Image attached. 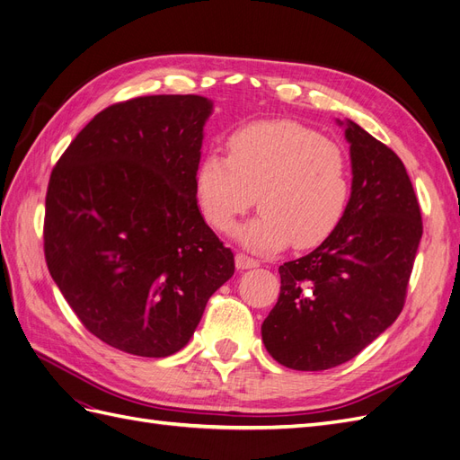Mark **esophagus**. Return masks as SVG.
Wrapping results in <instances>:
<instances>
[{"instance_id":"1","label":"esophagus","mask_w":460,"mask_h":460,"mask_svg":"<svg viewBox=\"0 0 460 460\" xmlns=\"http://www.w3.org/2000/svg\"><path fill=\"white\" fill-rule=\"evenodd\" d=\"M235 267H238L240 270L255 269V267H259V261L253 257H247L245 253H235Z\"/></svg>"}]
</instances>
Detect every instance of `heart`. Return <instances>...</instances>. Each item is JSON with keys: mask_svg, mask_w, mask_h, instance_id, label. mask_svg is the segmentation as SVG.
Masks as SVG:
<instances>
[{"mask_svg": "<svg viewBox=\"0 0 460 460\" xmlns=\"http://www.w3.org/2000/svg\"><path fill=\"white\" fill-rule=\"evenodd\" d=\"M228 157L208 153L193 172L198 208L208 226L230 234L255 201L261 213L240 228L252 252L323 243L351 201L345 149L294 120H262L230 134Z\"/></svg>", "mask_w": 460, "mask_h": 460, "instance_id": "obj_1", "label": "heart"}]
</instances>
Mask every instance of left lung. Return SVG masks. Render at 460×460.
<instances>
[{
	"instance_id": "left-lung-1",
	"label": "left lung",
	"mask_w": 460,
	"mask_h": 460,
	"mask_svg": "<svg viewBox=\"0 0 460 460\" xmlns=\"http://www.w3.org/2000/svg\"><path fill=\"white\" fill-rule=\"evenodd\" d=\"M345 137L349 207L314 252L278 269L280 297L261 326L272 358L294 370L343 365L395 323L422 238L420 205L402 161L353 120Z\"/></svg>"
}]
</instances>
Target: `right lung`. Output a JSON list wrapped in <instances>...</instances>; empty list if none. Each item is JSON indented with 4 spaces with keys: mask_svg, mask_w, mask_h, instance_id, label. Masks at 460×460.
I'll list each match as a JSON object with an SVG mask.
<instances>
[{
    "mask_svg": "<svg viewBox=\"0 0 460 460\" xmlns=\"http://www.w3.org/2000/svg\"><path fill=\"white\" fill-rule=\"evenodd\" d=\"M211 111L201 95L115 103L51 171L49 274L84 328L124 353L182 349L234 274L232 249L205 225L193 190Z\"/></svg>",
    "mask_w": 460,
    "mask_h": 460,
    "instance_id": "right-lung-1",
    "label": "right lung"
}]
</instances>
